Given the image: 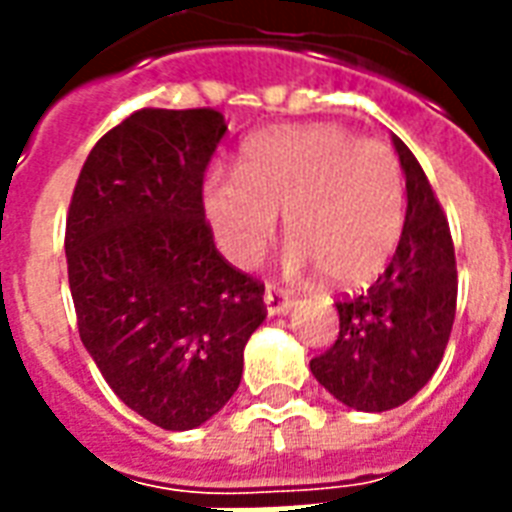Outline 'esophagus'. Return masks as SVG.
Masks as SVG:
<instances>
[{
    "label": "esophagus",
    "instance_id": "esophagus-1",
    "mask_svg": "<svg viewBox=\"0 0 512 512\" xmlns=\"http://www.w3.org/2000/svg\"><path fill=\"white\" fill-rule=\"evenodd\" d=\"M263 300H265V311H268V316H284V313L292 311V305H295V300H292V297L284 295L281 289L271 287V284L265 287Z\"/></svg>",
    "mask_w": 512,
    "mask_h": 512
}]
</instances>
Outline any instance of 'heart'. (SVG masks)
<instances>
[{"label":"heart","mask_w":512,"mask_h":512,"mask_svg":"<svg viewBox=\"0 0 512 512\" xmlns=\"http://www.w3.org/2000/svg\"><path fill=\"white\" fill-rule=\"evenodd\" d=\"M204 215L223 255L252 268L284 215L289 273L313 265L335 287H361L388 265L404 225L396 154L340 127H281L241 148L236 177L209 175Z\"/></svg>","instance_id":"obj_1"}]
</instances>
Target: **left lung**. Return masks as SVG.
I'll return each instance as SVG.
<instances>
[{
	"label": "left lung",
	"instance_id": "obj_1",
	"mask_svg": "<svg viewBox=\"0 0 512 512\" xmlns=\"http://www.w3.org/2000/svg\"><path fill=\"white\" fill-rule=\"evenodd\" d=\"M406 175V220L396 255L372 287L337 300L340 335L311 361L313 377L350 409L406 404L444 358L457 311L449 223L420 162L393 135Z\"/></svg>",
	"mask_w": 512,
	"mask_h": 512
}]
</instances>
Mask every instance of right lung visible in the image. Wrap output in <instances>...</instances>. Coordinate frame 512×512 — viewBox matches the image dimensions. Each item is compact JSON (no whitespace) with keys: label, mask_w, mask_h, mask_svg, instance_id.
Wrapping results in <instances>:
<instances>
[{"label":"right lung","mask_w":512,"mask_h":512,"mask_svg":"<svg viewBox=\"0 0 512 512\" xmlns=\"http://www.w3.org/2000/svg\"><path fill=\"white\" fill-rule=\"evenodd\" d=\"M225 130L215 108L135 111L95 143L68 207L79 337L116 396L164 430L228 404L265 321V287L217 252L204 220Z\"/></svg>","instance_id":"1"}]
</instances>
